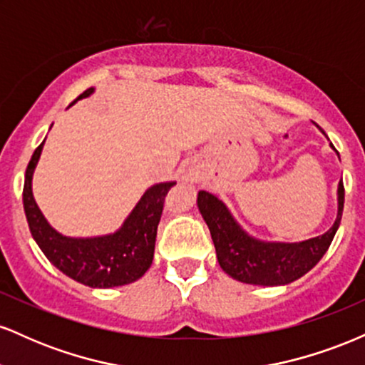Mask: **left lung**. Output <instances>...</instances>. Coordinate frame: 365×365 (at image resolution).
<instances>
[{
  "label": "left lung",
  "instance_id": "8db88e82",
  "mask_svg": "<svg viewBox=\"0 0 365 365\" xmlns=\"http://www.w3.org/2000/svg\"><path fill=\"white\" fill-rule=\"evenodd\" d=\"M345 188L338 183V216L324 235L297 244L262 242L250 237L233 220L232 212L215 194L200 190L197 206L209 226L217 262L226 274L242 283L278 287L288 284L311 271L329 249L341 221Z\"/></svg>",
  "mask_w": 365,
  "mask_h": 365
}]
</instances>
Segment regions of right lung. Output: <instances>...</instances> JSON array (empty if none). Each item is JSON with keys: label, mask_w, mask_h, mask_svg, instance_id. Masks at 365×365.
<instances>
[{"label": "right lung", "mask_w": 365, "mask_h": 365, "mask_svg": "<svg viewBox=\"0 0 365 365\" xmlns=\"http://www.w3.org/2000/svg\"><path fill=\"white\" fill-rule=\"evenodd\" d=\"M92 92V87L83 91L73 103L87 98ZM43 145L44 142L34 150L25 170L24 209L32 237L49 262H53L63 274L92 288L121 287L144 276L153 264L165 197L175 182L156 183L150 187L118 232L94 238H70L51 228L32 195V175Z\"/></svg>", "instance_id": "1"}]
</instances>
